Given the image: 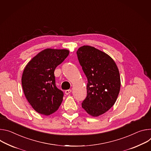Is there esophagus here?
Instances as JSON below:
<instances>
[{
    "label": "esophagus",
    "instance_id": "obj_1",
    "mask_svg": "<svg viewBox=\"0 0 151 151\" xmlns=\"http://www.w3.org/2000/svg\"><path fill=\"white\" fill-rule=\"evenodd\" d=\"M71 92H72V90H71V89H68V90H66L65 92V93L66 95H69Z\"/></svg>",
    "mask_w": 151,
    "mask_h": 151
}]
</instances>
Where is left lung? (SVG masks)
I'll return each instance as SVG.
<instances>
[{"instance_id": "obj_1", "label": "left lung", "mask_w": 151, "mask_h": 151, "mask_svg": "<svg viewBox=\"0 0 151 151\" xmlns=\"http://www.w3.org/2000/svg\"><path fill=\"white\" fill-rule=\"evenodd\" d=\"M77 55L88 81L87 96L81 106L89 114L97 117L116 101L121 88L119 70L110 56L93 47L83 45Z\"/></svg>"}]
</instances>
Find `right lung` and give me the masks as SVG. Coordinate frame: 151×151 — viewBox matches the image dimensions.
<instances>
[{"label": "right lung", "instance_id": "obj_1", "mask_svg": "<svg viewBox=\"0 0 151 151\" xmlns=\"http://www.w3.org/2000/svg\"><path fill=\"white\" fill-rule=\"evenodd\" d=\"M69 53L66 49L46 48L26 66L22 77L23 90L29 104L38 113L50 115L60 106L63 93L56 86L54 72Z\"/></svg>", "mask_w": 151, "mask_h": 151}]
</instances>
